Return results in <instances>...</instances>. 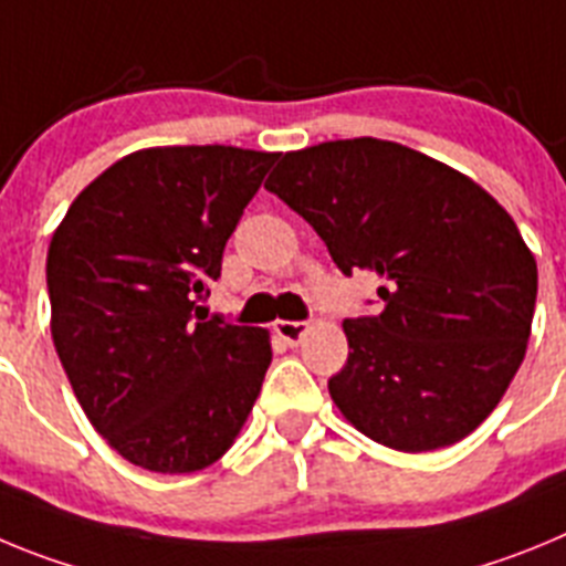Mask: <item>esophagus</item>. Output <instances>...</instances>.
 <instances>
[{
  "instance_id": "34e87169",
  "label": "esophagus",
  "mask_w": 566,
  "mask_h": 566,
  "mask_svg": "<svg viewBox=\"0 0 566 566\" xmlns=\"http://www.w3.org/2000/svg\"><path fill=\"white\" fill-rule=\"evenodd\" d=\"M274 332H277L280 339H286L289 345H297L300 339L306 337L308 323L306 319H277V323H274Z\"/></svg>"
}]
</instances>
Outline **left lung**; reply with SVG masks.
Returning a JSON list of instances; mask_svg holds the SVG:
<instances>
[{
    "instance_id": "left-lung-1",
    "label": "left lung",
    "mask_w": 566,
    "mask_h": 566,
    "mask_svg": "<svg viewBox=\"0 0 566 566\" xmlns=\"http://www.w3.org/2000/svg\"><path fill=\"white\" fill-rule=\"evenodd\" d=\"M266 189L345 274L382 280V312L343 319L348 363L328 379L339 413L402 453L476 431L516 377L536 308V258L507 209L459 169L382 138L286 153Z\"/></svg>"
}]
</instances>
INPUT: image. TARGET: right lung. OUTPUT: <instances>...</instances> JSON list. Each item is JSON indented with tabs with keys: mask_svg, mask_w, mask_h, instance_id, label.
Wrapping results in <instances>:
<instances>
[{
	"mask_svg": "<svg viewBox=\"0 0 566 566\" xmlns=\"http://www.w3.org/2000/svg\"><path fill=\"white\" fill-rule=\"evenodd\" d=\"M277 153L147 147L78 192L48 249L50 334L90 424L153 473L214 464L272 363L266 328L198 317Z\"/></svg>",
	"mask_w": 566,
	"mask_h": 566,
	"instance_id": "obj_1",
	"label": "right lung"
}]
</instances>
